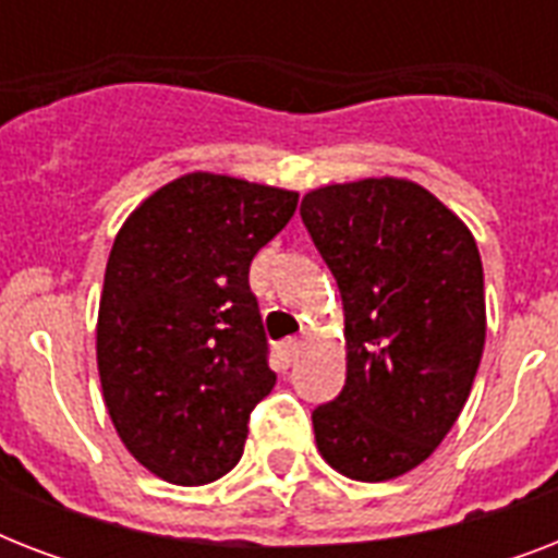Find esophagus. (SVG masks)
Wrapping results in <instances>:
<instances>
[{"label":"esophagus","instance_id":"esophagus-1","mask_svg":"<svg viewBox=\"0 0 558 558\" xmlns=\"http://www.w3.org/2000/svg\"><path fill=\"white\" fill-rule=\"evenodd\" d=\"M301 348H304V341L301 339H283L278 344V356L283 365H292L295 362V356L301 353Z\"/></svg>","mask_w":558,"mask_h":558}]
</instances>
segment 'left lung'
Segmentation results:
<instances>
[{
    "mask_svg": "<svg viewBox=\"0 0 558 558\" xmlns=\"http://www.w3.org/2000/svg\"><path fill=\"white\" fill-rule=\"evenodd\" d=\"M301 219L344 304L348 379L313 411L324 460L356 481L420 466L466 405L486 339L469 228L425 187L362 179L306 193Z\"/></svg>",
    "mask_w": 558,
    "mask_h": 558,
    "instance_id": "8db88e82",
    "label": "left lung"
}]
</instances>
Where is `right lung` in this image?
Listing matches in <instances>:
<instances>
[{
  "label": "right lung",
  "mask_w": 558,
  "mask_h": 558,
  "mask_svg": "<svg viewBox=\"0 0 558 558\" xmlns=\"http://www.w3.org/2000/svg\"><path fill=\"white\" fill-rule=\"evenodd\" d=\"M295 208L292 191L187 173L118 231L100 388L130 454L170 484H210L243 458L248 416L278 379L248 266Z\"/></svg>",
  "instance_id": "add662e5"
}]
</instances>
